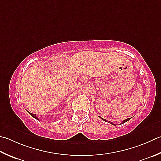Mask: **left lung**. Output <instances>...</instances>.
<instances>
[{"mask_svg": "<svg viewBox=\"0 0 161 161\" xmlns=\"http://www.w3.org/2000/svg\"><path fill=\"white\" fill-rule=\"evenodd\" d=\"M98 117H99V118H101L102 119H103V121H105V122H108V123H110V124H111V125H114V126H115V125H122V124H123V123H125V122H127L128 120H130V118H127V119H124V120L122 121V122H120V123H119V124H115V123H113V122H110V121L107 120V119H103V118H102L101 117H100V116H98Z\"/></svg>", "mask_w": 161, "mask_h": 161, "instance_id": "obj_1", "label": "left lung"}]
</instances>
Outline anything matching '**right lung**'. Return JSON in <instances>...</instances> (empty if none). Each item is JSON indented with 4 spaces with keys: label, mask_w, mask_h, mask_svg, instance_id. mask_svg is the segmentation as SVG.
I'll list each match as a JSON object with an SVG mask.
<instances>
[{
    "label": "right lung",
    "mask_w": 161,
    "mask_h": 161,
    "mask_svg": "<svg viewBox=\"0 0 161 161\" xmlns=\"http://www.w3.org/2000/svg\"><path fill=\"white\" fill-rule=\"evenodd\" d=\"M27 112L29 113H30V115L32 116V117H33V118H34L35 119H37V120H39V121H41V120H42V119H40L39 118V117H38V116H36V114H33V113H31L30 112H29V111H27Z\"/></svg>",
    "instance_id": "obj_1"
}]
</instances>
